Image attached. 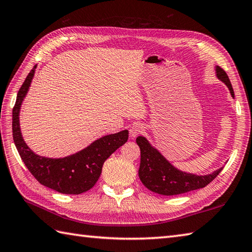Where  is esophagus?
Instances as JSON below:
<instances>
[{
  "mask_svg": "<svg viewBox=\"0 0 252 252\" xmlns=\"http://www.w3.org/2000/svg\"><path fill=\"white\" fill-rule=\"evenodd\" d=\"M143 132H144V126L141 125V123H135V125H133L130 127V136L132 138H134L137 135L142 134Z\"/></svg>",
  "mask_w": 252,
  "mask_h": 252,
  "instance_id": "esophagus-1",
  "label": "esophagus"
}]
</instances>
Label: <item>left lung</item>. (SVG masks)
Returning a JSON list of instances; mask_svg holds the SVG:
<instances>
[{
  "label": "left lung",
  "mask_w": 252,
  "mask_h": 252,
  "mask_svg": "<svg viewBox=\"0 0 252 252\" xmlns=\"http://www.w3.org/2000/svg\"><path fill=\"white\" fill-rule=\"evenodd\" d=\"M216 71L218 79L226 84L234 97V90L226 72L219 66L216 67ZM136 143L141 149V164L138 169L140 180L149 190L160 195L173 196L202 189L215 180L223 169L220 168L208 175L186 173L174 168L145 137L138 136Z\"/></svg>",
  "instance_id": "1"
}]
</instances>
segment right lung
I'll return each mask as SVG.
<instances>
[{"label": "right lung", "mask_w": 252, "mask_h": 252, "mask_svg": "<svg viewBox=\"0 0 252 252\" xmlns=\"http://www.w3.org/2000/svg\"><path fill=\"white\" fill-rule=\"evenodd\" d=\"M35 68L36 66L32 68L19 89L13 108V138L16 148L26 167L39 183L62 194H82L95 185L106 159L127 141L129 131L123 130L100 137L87 148L65 158L53 159L34 154L27 146L21 135L19 111Z\"/></svg>", "instance_id": "right-lung-1"}]
</instances>
